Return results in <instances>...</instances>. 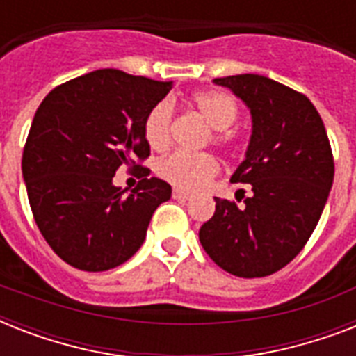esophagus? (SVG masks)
I'll list each match as a JSON object with an SVG mask.
<instances>
[{
	"instance_id": "34e87169",
	"label": "esophagus",
	"mask_w": 356,
	"mask_h": 356,
	"mask_svg": "<svg viewBox=\"0 0 356 356\" xmlns=\"http://www.w3.org/2000/svg\"><path fill=\"white\" fill-rule=\"evenodd\" d=\"M172 195H173V200H179V201H188L190 200L188 192H184V190H181V188H173Z\"/></svg>"
}]
</instances>
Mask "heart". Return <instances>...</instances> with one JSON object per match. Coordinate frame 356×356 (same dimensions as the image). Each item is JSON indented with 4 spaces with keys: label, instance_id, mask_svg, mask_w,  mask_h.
Listing matches in <instances>:
<instances>
[{
    "label": "heart",
    "instance_id": "heart-1",
    "mask_svg": "<svg viewBox=\"0 0 356 356\" xmlns=\"http://www.w3.org/2000/svg\"><path fill=\"white\" fill-rule=\"evenodd\" d=\"M190 105L197 111L212 129L211 140L223 149H233L238 144V133L231 125L238 118V103L231 94L222 90L195 92ZM173 123V105L168 99L156 102L144 118V136L153 149H164L170 142ZM220 164L211 153H184L175 151L156 164V173L173 186L184 190L201 188L216 177Z\"/></svg>",
    "mask_w": 356,
    "mask_h": 356
}]
</instances>
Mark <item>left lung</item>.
I'll return each mask as SVG.
<instances>
[{"label": "left lung", "instance_id": "1", "mask_svg": "<svg viewBox=\"0 0 356 356\" xmlns=\"http://www.w3.org/2000/svg\"><path fill=\"white\" fill-rule=\"evenodd\" d=\"M248 105L253 131L233 183L253 194L238 207L216 200L200 229L207 254L236 277H266L290 262L309 242L334 179L325 125L307 96L264 75L214 79Z\"/></svg>", "mask_w": 356, "mask_h": 356}]
</instances>
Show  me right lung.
I'll return each mask as SVG.
<instances>
[{"mask_svg": "<svg viewBox=\"0 0 356 356\" xmlns=\"http://www.w3.org/2000/svg\"><path fill=\"white\" fill-rule=\"evenodd\" d=\"M172 83L96 70L53 88L31 123L22 173L35 222L55 253L83 271H107L145 240L172 186L136 164L149 156L144 118ZM122 165L142 177L125 195L112 177Z\"/></svg>", "mask_w": 356, "mask_h": 356, "instance_id": "obj_1", "label": "right lung"}]
</instances>
